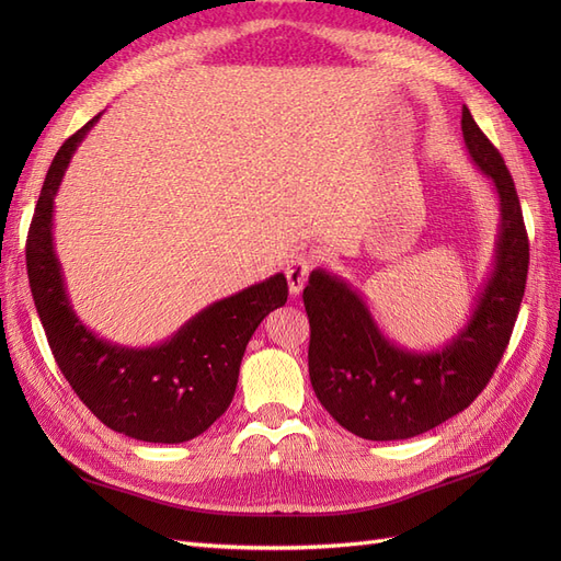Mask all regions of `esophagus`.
<instances>
[{"label": "esophagus", "instance_id": "34e87169", "mask_svg": "<svg viewBox=\"0 0 561 561\" xmlns=\"http://www.w3.org/2000/svg\"><path fill=\"white\" fill-rule=\"evenodd\" d=\"M311 268H313V262L307 257V254H295V257L287 262L285 278H287V287H290V295H299L304 290Z\"/></svg>", "mask_w": 561, "mask_h": 561}]
</instances>
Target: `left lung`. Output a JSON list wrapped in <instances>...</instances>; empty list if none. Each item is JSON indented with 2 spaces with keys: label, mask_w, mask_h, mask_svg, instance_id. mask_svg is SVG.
I'll use <instances>...</instances> for the list:
<instances>
[{
  "label": "left lung",
  "mask_w": 561,
  "mask_h": 561,
  "mask_svg": "<svg viewBox=\"0 0 561 561\" xmlns=\"http://www.w3.org/2000/svg\"><path fill=\"white\" fill-rule=\"evenodd\" d=\"M461 130L472 163L499 194L494 268L466 325L443 348L407 351L379 330L363 295L316 268L304 287L309 316V377L332 419L365 439H407L463 412L494 377L511 342L529 271L519 196L499 149L468 107Z\"/></svg>",
  "instance_id": "1"
}]
</instances>
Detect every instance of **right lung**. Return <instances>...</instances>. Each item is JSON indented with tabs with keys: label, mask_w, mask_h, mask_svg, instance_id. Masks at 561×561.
I'll list each match as a JSON object with an SVG mask.
<instances>
[{
	"label": "right lung",
	"mask_w": 561,
	"mask_h": 561,
	"mask_svg": "<svg viewBox=\"0 0 561 561\" xmlns=\"http://www.w3.org/2000/svg\"><path fill=\"white\" fill-rule=\"evenodd\" d=\"M100 114L50 163L27 233V278L54 358L81 402L142 443H186L227 412L250 336L287 301L283 274L198 311L163 344L128 348L100 339L75 313L54 245V201L70 159Z\"/></svg>",
	"instance_id": "add662e5"
}]
</instances>
